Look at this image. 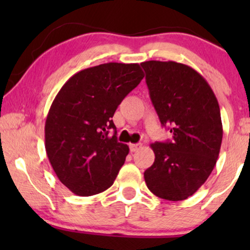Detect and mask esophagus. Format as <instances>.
Returning <instances> with one entry per match:
<instances>
[{
	"label": "esophagus",
	"mask_w": 250,
	"mask_h": 250,
	"mask_svg": "<svg viewBox=\"0 0 250 250\" xmlns=\"http://www.w3.org/2000/svg\"><path fill=\"white\" fill-rule=\"evenodd\" d=\"M141 147L142 146L140 145V143H131V145H129V149H130L131 153H135V151L139 150Z\"/></svg>",
	"instance_id": "obj_1"
}]
</instances>
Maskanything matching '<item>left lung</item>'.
Listing matches in <instances>:
<instances>
[{"label":"left lung","mask_w":250,"mask_h":250,"mask_svg":"<svg viewBox=\"0 0 250 250\" xmlns=\"http://www.w3.org/2000/svg\"><path fill=\"white\" fill-rule=\"evenodd\" d=\"M141 65L161 125L173 134L171 141L150 146L155 161L145 171V181L161 199L186 200L216 165L223 135L219 102L208 82L187 64L146 61Z\"/></svg>","instance_id":"1"}]
</instances>
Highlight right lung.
<instances>
[{"label":"right lung","instance_id":"add662e5","mask_svg":"<svg viewBox=\"0 0 250 250\" xmlns=\"http://www.w3.org/2000/svg\"><path fill=\"white\" fill-rule=\"evenodd\" d=\"M143 77L137 63H103L76 73L57 93L45 120V151L71 193L91 196L114 183L129 147L108 129H116L114 113Z\"/></svg>","mask_w":250,"mask_h":250}]
</instances>
